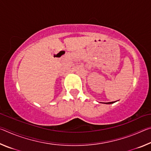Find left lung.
<instances>
[{
  "instance_id": "left-lung-1",
  "label": "left lung",
  "mask_w": 151,
  "mask_h": 151,
  "mask_svg": "<svg viewBox=\"0 0 151 151\" xmlns=\"http://www.w3.org/2000/svg\"><path fill=\"white\" fill-rule=\"evenodd\" d=\"M116 101H114V102H109V103H104V104H112V103H116Z\"/></svg>"
}]
</instances>
